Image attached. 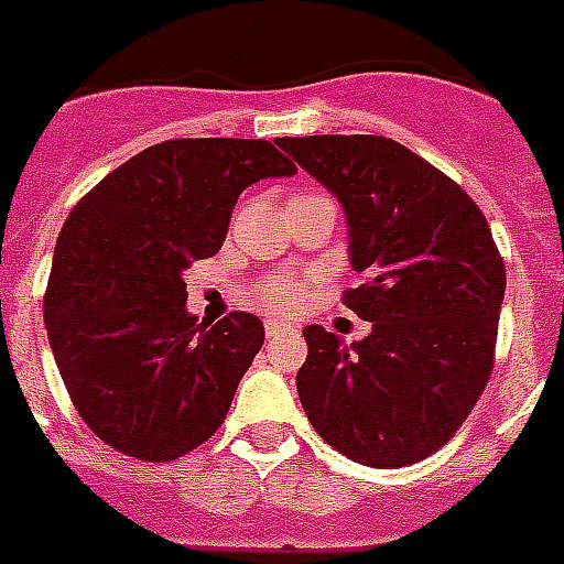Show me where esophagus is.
Segmentation results:
<instances>
[{
    "instance_id": "obj_1",
    "label": "esophagus",
    "mask_w": 564,
    "mask_h": 564,
    "mask_svg": "<svg viewBox=\"0 0 564 564\" xmlns=\"http://www.w3.org/2000/svg\"><path fill=\"white\" fill-rule=\"evenodd\" d=\"M263 330H267V337H279V334L291 330V325L289 322H279V318H267V322H263Z\"/></svg>"
}]
</instances>
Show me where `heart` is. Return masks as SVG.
<instances>
[{
    "label": "heart",
    "instance_id": "obj_1",
    "mask_svg": "<svg viewBox=\"0 0 564 564\" xmlns=\"http://www.w3.org/2000/svg\"><path fill=\"white\" fill-rule=\"evenodd\" d=\"M258 294L273 310H294L303 297V282L301 279H291V275H275L270 282H263Z\"/></svg>",
    "mask_w": 564,
    "mask_h": 564
}]
</instances>
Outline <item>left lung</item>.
<instances>
[{
	"label": "left lung",
	"mask_w": 564,
	"mask_h": 564,
	"mask_svg": "<svg viewBox=\"0 0 564 564\" xmlns=\"http://www.w3.org/2000/svg\"><path fill=\"white\" fill-rule=\"evenodd\" d=\"M279 148L339 199L365 279L346 303L373 322L352 346L303 327V413L352 462H422L462 429L492 373L507 285L492 230L453 178L394 139L301 135Z\"/></svg>",
	"instance_id": "1"
}]
</instances>
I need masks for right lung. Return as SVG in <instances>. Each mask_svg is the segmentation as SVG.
I'll return each instance as SVG.
<instances>
[{"mask_svg": "<svg viewBox=\"0 0 564 564\" xmlns=\"http://www.w3.org/2000/svg\"><path fill=\"white\" fill-rule=\"evenodd\" d=\"M297 166L263 139H170L109 173L59 230L45 327L87 429L173 462L225 422L261 352L258 315L185 310V270L221 249L239 194Z\"/></svg>", "mask_w": 564, "mask_h": 564, "instance_id": "add662e5", "label": "right lung"}]
</instances>
